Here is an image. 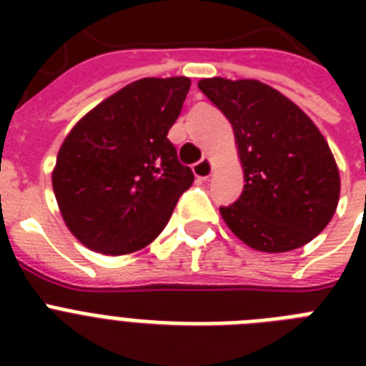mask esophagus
Listing matches in <instances>:
<instances>
[{"instance_id":"34e87169","label":"esophagus","mask_w":366,"mask_h":366,"mask_svg":"<svg viewBox=\"0 0 366 366\" xmlns=\"http://www.w3.org/2000/svg\"><path fill=\"white\" fill-rule=\"evenodd\" d=\"M194 174H195V178H199V180H209V178H211V174H212V159H211V157H205V159H201L199 163H195Z\"/></svg>"}]
</instances>
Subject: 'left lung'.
Returning a JSON list of instances; mask_svg holds the SVG:
<instances>
[{"label": "left lung", "mask_w": 366, "mask_h": 366, "mask_svg": "<svg viewBox=\"0 0 366 366\" xmlns=\"http://www.w3.org/2000/svg\"><path fill=\"white\" fill-rule=\"evenodd\" d=\"M197 87L232 123L243 167V194L220 207L226 226L260 252L310 243L340 199V171L317 125L258 79L207 77Z\"/></svg>", "instance_id": "left-lung-1"}]
</instances>
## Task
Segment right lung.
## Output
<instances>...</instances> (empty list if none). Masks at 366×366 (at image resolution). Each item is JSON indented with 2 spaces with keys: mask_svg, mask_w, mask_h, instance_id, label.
I'll list each match as a JSON object with an SVG mask.
<instances>
[{
  "mask_svg": "<svg viewBox=\"0 0 366 366\" xmlns=\"http://www.w3.org/2000/svg\"><path fill=\"white\" fill-rule=\"evenodd\" d=\"M189 77H144L102 100L74 125L56 155L60 214L87 249L119 256L144 249L194 182L167 132Z\"/></svg>",
  "mask_w": 366,
  "mask_h": 366,
  "instance_id": "add662e5",
  "label": "right lung"
}]
</instances>
